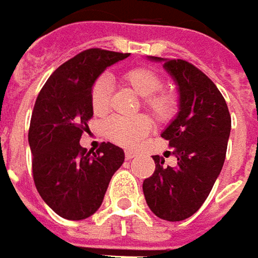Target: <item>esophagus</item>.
Wrapping results in <instances>:
<instances>
[{"mask_svg":"<svg viewBox=\"0 0 258 258\" xmlns=\"http://www.w3.org/2000/svg\"><path fill=\"white\" fill-rule=\"evenodd\" d=\"M136 156H137L136 151H133V150H125V158H127V160H131V158H134Z\"/></svg>","mask_w":258,"mask_h":258,"instance_id":"1","label":"esophagus"}]
</instances>
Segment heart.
I'll return each mask as SVG.
<instances>
[{
  "instance_id": "b5f03b06",
  "label": "heart",
  "mask_w": 258,
  "mask_h": 258,
  "mask_svg": "<svg viewBox=\"0 0 258 258\" xmlns=\"http://www.w3.org/2000/svg\"><path fill=\"white\" fill-rule=\"evenodd\" d=\"M124 81L137 93L144 97L143 102L148 111L157 120L164 121L173 115L175 98L170 91H160L163 80L156 71L146 67L133 68L124 74ZM111 80L107 74L100 76L94 81L90 93L91 108L97 115H104L110 108ZM153 128V121L147 115L122 117L112 115L104 124L105 136L112 143L124 147H134Z\"/></svg>"
}]
</instances>
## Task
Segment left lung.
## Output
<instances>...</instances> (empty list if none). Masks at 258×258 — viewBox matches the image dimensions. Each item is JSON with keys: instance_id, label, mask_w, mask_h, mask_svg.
Instances as JSON below:
<instances>
[{"instance_id": "left-lung-1", "label": "left lung", "mask_w": 258, "mask_h": 258, "mask_svg": "<svg viewBox=\"0 0 258 258\" xmlns=\"http://www.w3.org/2000/svg\"><path fill=\"white\" fill-rule=\"evenodd\" d=\"M178 85L180 111L161 137L174 148L177 165L164 167L153 156L156 171L143 182L147 204L157 217L181 221L209 197L226 160L231 117L226 100L201 70L184 59H163Z\"/></svg>"}]
</instances>
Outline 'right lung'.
I'll return each instance as SVG.
<instances>
[{
    "instance_id": "1",
    "label": "right lung",
    "mask_w": 258,
    "mask_h": 258,
    "mask_svg": "<svg viewBox=\"0 0 258 258\" xmlns=\"http://www.w3.org/2000/svg\"><path fill=\"white\" fill-rule=\"evenodd\" d=\"M130 54L90 48L68 59L41 88L32 110L28 143L32 178L41 199L59 217L84 220L100 209L124 151L102 143L91 154L80 146L93 117L90 93L102 71Z\"/></svg>"
}]
</instances>
